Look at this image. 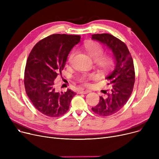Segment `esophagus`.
<instances>
[{
    "label": "esophagus",
    "mask_w": 159,
    "mask_h": 159,
    "mask_svg": "<svg viewBox=\"0 0 159 159\" xmlns=\"http://www.w3.org/2000/svg\"><path fill=\"white\" fill-rule=\"evenodd\" d=\"M90 92V91L89 90H88V89H81L80 91V93H82V94H87V93H89Z\"/></svg>",
    "instance_id": "1"
}]
</instances>
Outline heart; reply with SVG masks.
I'll return each mask as SVG.
<instances>
[{"mask_svg":"<svg viewBox=\"0 0 159 159\" xmlns=\"http://www.w3.org/2000/svg\"><path fill=\"white\" fill-rule=\"evenodd\" d=\"M85 51L89 55V57L95 61L97 66L102 70H106L111 65L112 59L110 57L107 55H102L104 54V49L102 46L98 43L94 41H88L83 46ZM75 52L73 51L70 55V59H71L73 57ZM94 78L93 75H84L81 77L80 80L86 82L88 80Z\"/></svg>","mask_w":159,"mask_h":159,"instance_id":"obj_1","label":"heart"}]
</instances>
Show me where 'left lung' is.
Wrapping results in <instances>:
<instances>
[{"instance_id": "1", "label": "left lung", "mask_w": 159, "mask_h": 159, "mask_svg": "<svg viewBox=\"0 0 159 159\" xmlns=\"http://www.w3.org/2000/svg\"><path fill=\"white\" fill-rule=\"evenodd\" d=\"M91 39L106 46L113 53L114 68L106 77L107 85L112 86L111 91L106 97H100L98 104L92 107L93 111L99 115L110 116L119 111L128 101L135 79L134 65L128 47L119 39L108 33L93 34Z\"/></svg>"}]
</instances>
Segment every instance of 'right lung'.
I'll list each match as a JSON object with an SVG mask.
<instances>
[{
    "instance_id": "right-lung-1",
    "label": "right lung",
    "mask_w": 159,
    "mask_h": 159,
    "mask_svg": "<svg viewBox=\"0 0 159 159\" xmlns=\"http://www.w3.org/2000/svg\"><path fill=\"white\" fill-rule=\"evenodd\" d=\"M80 40L79 35L53 34L33 47L24 72V86L36 109L50 117H57L69 110L75 93L70 89L57 92L54 80L63 70L71 49Z\"/></svg>"
}]
</instances>
